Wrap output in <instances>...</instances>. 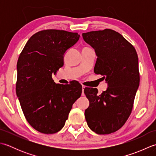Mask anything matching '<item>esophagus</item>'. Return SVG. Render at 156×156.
Here are the masks:
<instances>
[{
  "instance_id": "esophagus-1",
  "label": "esophagus",
  "mask_w": 156,
  "mask_h": 156,
  "mask_svg": "<svg viewBox=\"0 0 156 156\" xmlns=\"http://www.w3.org/2000/svg\"><path fill=\"white\" fill-rule=\"evenodd\" d=\"M85 86H82V92H83V91H84V88H85Z\"/></svg>"
}]
</instances>
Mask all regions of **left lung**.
Masks as SVG:
<instances>
[{
	"instance_id": "8db88e82",
	"label": "left lung",
	"mask_w": 156,
	"mask_h": 156,
	"mask_svg": "<svg viewBox=\"0 0 156 156\" xmlns=\"http://www.w3.org/2000/svg\"><path fill=\"white\" fill-rule=\"evenodd\" d=\"M97 55L94 72L105 76L107 90L86 88L90 102L86 121L92 131L110 134L121 128L130 116L140 85L138 56L135 48L118 32L110 29L82 34Z\"/></svg>"
}]
</instances>
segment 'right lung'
<instances>
[{"instance_id":"1","label":"right lung","mask_w":156,"mask_h":156,"mask_svg":"<svg viewBox=\"0 0 156 156\" xmlns=\"http://www.w3.org/2000/svg\"><path fill=\"white\" fill-rule=\"evenodd\" d=\"M78 33L46 29L33 35L18 59L16 93L25 119L45 134L64 127L72 105L82 94L76 82L55 84L52 74L64 65V55L80 38Z\"/></svg>"}]
</instances>
